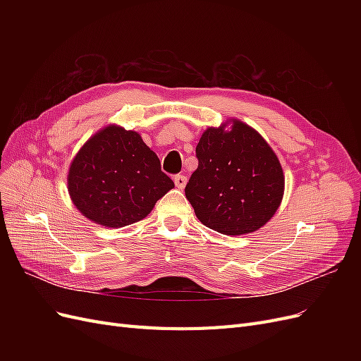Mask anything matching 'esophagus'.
<instances>
[{"mask_svg":"<svg viewBox=\"0 0 361 361\" xmlns=\"http://www.w3.org/2000/svg\"><path fill=\"white\" fill-rule=\"evenodd\" d=\"M174 185H176L179 190H183L185 185H187V178L182 176V174H178V176H174Z\"/></svg>","mask_w":361,"mask_h":361,"instance_id":"1","label":"esophagus"}]
</instances>
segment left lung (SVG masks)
Wrapping results in <instances>:
<instances>
[{
	"instance_id": "1",
	"label": "left lung",
	"mask_w": 361,
	"mask_h": 361,
	"mask_svg": "<svg viewBox=\"0 0 361 361\" xmlns=\"http://www.w3.org/2000/svg\"><path fill=\"white\" fill-rule=\"evenodd\" d=\"M185 195L202 224L228 236L265 226L285 194L281 164L267 140L238 118L207 128Z\"/></svg>"
}]
</instances>
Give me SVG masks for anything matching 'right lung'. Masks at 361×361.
<instances>
[{
	"label": "right lung",
	"instance_id": "right-lung-1",
	"mask_svg": "<svg viewBox=\"0 0 361 361\" xmlns=\"http://www.w3.org/2000/svg\"><path fill=\"white\" fill-rule=\"evenodd\" d=\"M174 188L159 158L135 130L108 125L85 141L71 162L68 191L85 218L123 227L146 218Z\"/></svg>",
	"mask_w": 361,
	"mask_h": 361
}]
</instances>
